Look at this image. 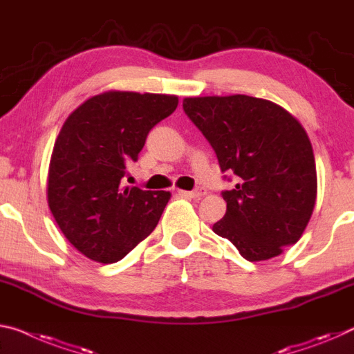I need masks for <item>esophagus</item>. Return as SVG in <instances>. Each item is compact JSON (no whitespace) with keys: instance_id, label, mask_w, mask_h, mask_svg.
<instances>
[{"instance_id":"obj_1","label":"esophagus","mask_w":354,"mask_h":354,"mask_svg":"<svg viewBox=\"0 0 354 354\" xmlns=\"http://www.w3.org/2000/svg\"><path fill=\"white\" fill-rule=\"evenodd\" d=\"M179 195H183V197H187V198H200L203 197L206 194L203 189H197V190H178Z\"/></svg>"}]
</instances>
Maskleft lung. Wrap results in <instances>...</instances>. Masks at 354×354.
Listing matches in <instances>:
<instances>
[{"label":"left lung","mask_w":354,"mask_h":354,"mask_svg":"<svg viewBox=\"0 0 354 354\" xmlns=\"http://www.w3.org/2000/svg\"><path fill=\"white\" fill-rule=\"evenodd\" d=\"M183 109L216 151L236 186L222 192L223 218L212 232L245 260L263 261L296 244L317 200L312 143L296 118L266 99L245 94L186 97Z\"/></svg>","instance_id":"left-lung-1"}]
</instances>
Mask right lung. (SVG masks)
Returning <instances> with one entry per match:
<instances>
[{"instance_id": "right-lung-1", "label": "right lung", "mask_w": 354, "mask_h": 354, "mask_svg": "<svg viewBox=\"0 0 354 354\" xmlns=\"http://www.w3.org/2000/svg\"><path fill=\"white\" fill-rule=\"evenodd\" d=\"M178 96L105 91L72 111L56 137L47 176L50 211L67 241L99 263L124 258L156 228L171 194L121 187L148 132Z\"/></svg>"}]
</instances>
